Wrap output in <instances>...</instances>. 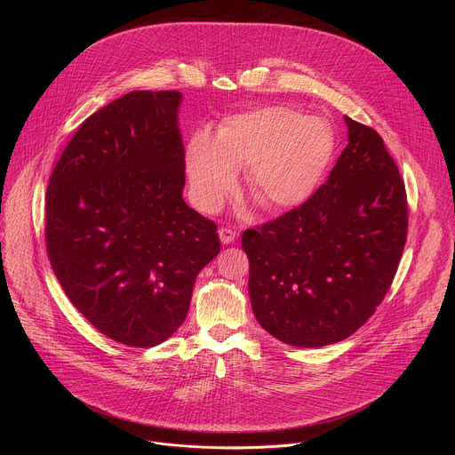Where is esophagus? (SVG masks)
Listing matches in <instances>:
<instances>
[{"instance_id":"34e87169","label":"esophagus","mask_w":455,"mask_h":455,"mask_svg":"<svg viewBox=\"0 0 455 455\" xmlns=\"http://www.w3.org/2000/svg\"><path fill=\"white\" fill-rule=\"evenodd\" d=\"M220 239H221V243L223 244H230V243H234L235 241V237H237V234L234 232V230H230V228H227V227H223V228H220Z\"/></svg>"}]
</instances>
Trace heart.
<instances>
[{"label": "heart", "mask_w": 455, "mask_h": 455, "mask_svg": "<svg viewBox=\"0 0 455 455\" xmlns=\"http://www.w3.org/2000/svg\"><path fill=\"white\" fill-rule=\"evenodd\" d=\"M335 153L331 125L288 106H265L227 116L218 135L192 133L185 148L190 194L216 211L248 169V192L267 212L302 205L322 183Z\"/></svg>", "instance_id": "obj_1"}]
</instances>
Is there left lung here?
<instances>
[{
	"mask_svg": "<svg viewBox=\"0 0 455 455\" xmlns=\"http://www.w3.org/2000/svg\"><path fill=\"white\" fill-rule=\"evenodd\" d=\"M349 142L313 196L243 232L257 322L277 340L322 347L372 316L407 241L405 183L372 127L346 116Z\"/></svg>",
	"mask_w": 455,
	"mask_h": 455,
	"instance_id": "1",
	"label": "left lung"
}]
</instances>
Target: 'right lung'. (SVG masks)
Returning a JSON list of instances; mask_svg holds the SVG:
<instances>
[{
  "label": "right lung",
  "instance_id": "right-lung-1",
  "mask_svg": "<svg viewBox=\"0 0 455 455\" xmlns=\"http://www.w3.org/2000/svg\"><path fill=\"white\" fill-rule=\"evenodd\" d=\"M180 92H132L86 118L46 188L44 241L64 293L95 330L153 347L183 323L220 253L214 221L183 202Z\"/></svg>",
  "mask_w": 455,
  "mask_h": 455
}]
</instances>
